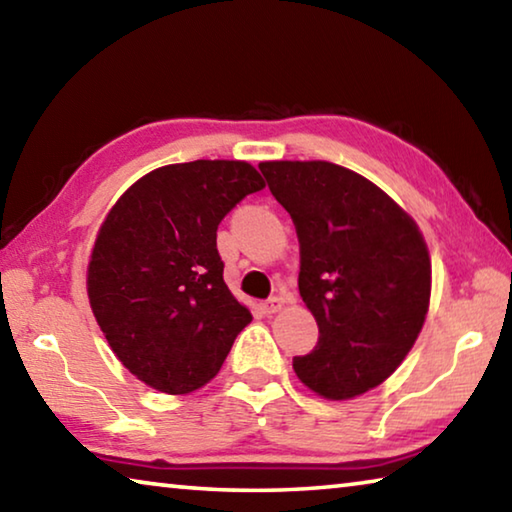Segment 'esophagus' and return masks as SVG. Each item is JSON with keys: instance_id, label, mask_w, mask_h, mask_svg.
<instances>
[{"instance_id": "34e87169", "label": "esophagus", "mask_w": 512, "mask_h": 512, "mask_svg": "<svg viewBox=\"0 0 512 512\" xmlns=\"http://www.w3.org/2000/svg\"><path fill=\"white\" fill-rule=\"evenodd\" d=\"M282 305H284V300L282 298H277V296H273V298H268V300H264L262 305V311L264 314H275V311H280L282 309Z\"/></svg>"}]
</instances>
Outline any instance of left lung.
Returning a JSON list of instances; mask_svg holds the SVG:
<instances>
[{
  "mask_svg": "<svg viewBox=\"0 0 512 512\" xmlns=\"http://www.w3.org/2000/svg\"><path fill=\"white\" fill-rule=\"evenodd\" d=\"M300 241L298 289L318 343L293 370L327 400H352L391 377L413 348L431 296L418 225L391 196L332 162H262Z\"/></svg>",
  "mask_w": 512,
  "mask_h": 512,
  "instance_id": "1",
  "label": "left lung"
}]
</instances>
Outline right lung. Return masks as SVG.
<instances>
[{
    "instance_id": "1",
    "label": "right lung",
    "mask_w": 512,
    "mask_h": 512,
    "mask_svg": "<svg viewBox=\"0 0 512 512\" xmlns=\"http://www.w3.org/2000/svg\"><path fill=\"white\" fill-rule=\"evenodd\" d=\"M262 187L248 162L169 164L128 187L103 221L90 307L117 359L155 391L205 386L253 320L223 282L216 228Z\"/></svg>"
}]
</instances>
